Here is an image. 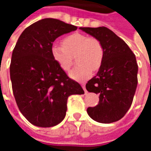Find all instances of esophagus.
Returning a JSON list of instances; mask_svg holds the SVG:
<instances>
[{
  "label": "esophagus",
  "mask_w": 151,
  "mask_h": 151,
  "mask_svg": "<svg viewBox=\"0 0 151 151\" xmlns=\"http://www.w3.org/2000/svg\"><path fill=\"white\" fill-rule=\"evenodd\" d=\"M82 88H83V90H84V91H85V94H86L87 93V91L86 90V84L83 82V83H82Z\"/></svg>",
  "instance_id": "1"
}]
</instances>
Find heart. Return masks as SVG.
<instances>
[{
    "label": "heart",
    "mask_w": 151,
    "mask_h": 151,
    "mask_svg": "<svg viewBox=\"0 0 151 151\" xmlns=\"http://www.w3.org/2000/svg\"><path fill=\"white\" fill-rule=\"evenodd\" d=\"M61 45L53 44L51 55L54 61L63 71H69L76 56L77 65L69 73V76L76 80L90 78L93 71L101 67L104 57V51L100 41L82 33H73L64 38Z\"/></svg>",
    "instance_id": "obj_1"
}]
</instances>
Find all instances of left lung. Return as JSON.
I'll return each mask as SVG.
<instances>
[{"label": "left lung", "instance_id": "1", "mask_svg": "<svg viewBox=\"0 0 151 151\" xmlns=\"http://www.w3.org/2000/svg\"><path fill=\"white\" fill-rule=\"evenodd\" d=\"M80 29L98 39L104 51L99 72L86 85L89 92L99 95V104L87 108V113L99 123L116 122L126 114L133 103L137 85L136 56L126 43L108 28Z\"/></svg>", "mask_w": 151, "mask_h": 151}]
</instances>
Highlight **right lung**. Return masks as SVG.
<instances>
[{
	"mask_svg": "<svg viewBox=\"0 0 151 151\" xmlns=\"http://www.w3.org/2000/svg\"><path fill=\"white\" fill-rule=\"evenodd\" d=\"M77 29L58 19L44 18L26 28L14 48L9 66L13 93L22 114L35 126L60 123L69 96L84 94L51 55L56 38Z\"/></svg>",
	"mask_w": 151,
	"mask_h": 151,
	"instance_id": "obj_1",
	"label": "right lung"
}]
</instances>
